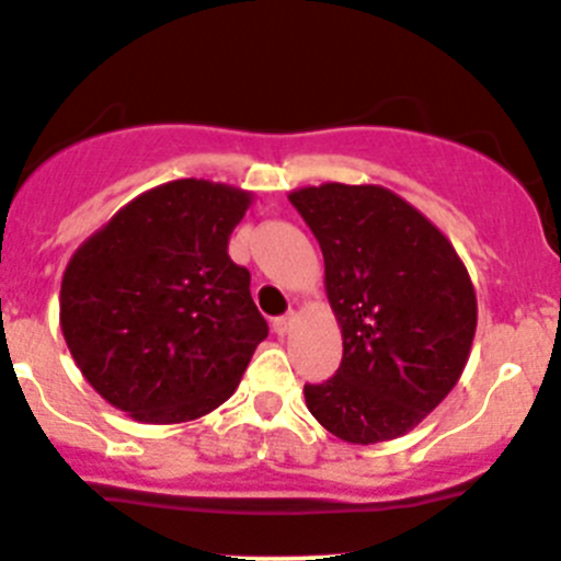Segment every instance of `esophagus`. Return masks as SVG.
<instances>
[{"mask_svg":"<svg viewBox=\"0 0 561 561\" xmlns=\"http://www.w3.org/2000/svg\"><path fill=\"white\" fill-rule=\"evenodd\" d=\"M294 321H297V313H294V310H288V313H283L273 321V330L278 332V335H288V332H291V327H294Z\"/></svg>","mask_w":561,"mask_h":561,"instance_id":"34e87169","label":"esophagus"}]
</instances>
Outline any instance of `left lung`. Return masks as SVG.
Returning a JSON list of instances; mask_svg holds the SVG:
<instances>
[{"instance_id": "1", "label": "left lung", "mask_w": 561, "mask_h": 561, "mask_svg": "<svg viewBox=\"0 0 561 561\" xmlns=\"http://www.w3.org/2000/svg\"><path fill=\"white\" fill-rule=\"evenodd\" d=\"M324 253L343 335L335 376L305 385L310 414L337 439L376 445L423 423L461 379L477 297L456 248L379 185L327 182L288 196Z\"/></svg>"}]
</instances>
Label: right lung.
Segmentation results:
<instances>
[{
    "label": "right lung",
    "mask_w": 561,
    "mask_h": 561,
    "mask_svg": "<svg viewBox=\"0 0 561 561\" xmlns=\"http://www.w3.org/2000/svg\"><path fill=\"white\" fill-rule=\"evenodd\" d=\"M251 193L174 180L122 207L70 259L59 321L84 379L138 423H187L240 385L270 327L229 237Z\"/></svg>",
    "instance_id": "right-lung-1"
}]
</instances>
